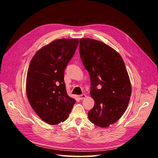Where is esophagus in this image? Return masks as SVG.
Segmentation results:
<instances>
[{"instance_id":"1","label":"esophagus","mask_w":158,"mask_h":158,"mask_svg":"<svg viewBox=\"0 0 158 158\" xmlns=\"http://www.w3.org/2000/svg\"><path fill=\"white\" fill-rule=\"evenodd\" d=\"M79 96V98L80 99V100H83V99H84V98H86V94H81V95H79L78 96Z\"/></svg>"}]
</instances>
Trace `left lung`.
Instances as JSON below:
<instances>
[{"instance_id":"left-lung-1","label":"left lung","mask_w":158,"mask_h":158,"mask_svg":"<svg viewBox=\"0 0 158 158\" xmlns=\"http://www.w3.org/2000/svg\"><path fill=\"white\" fill-rule=\"evenodd\" d=\"M79 54L90 75V93L94 100L89 119L98 127H109L123 115L131 97V82L125 63L114 49L92 39H79Z\"/></svg>"}]
</instances>
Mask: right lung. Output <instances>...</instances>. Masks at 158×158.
<instances>
[{
	"instance_id": "add662e5",
	"label": "right lung",
	"mask_w": 158,
	"mask_h": 158,
	"mask_svg": "<svg viewBox=\"0 0 158 158\" xmlns=\"http://www.w3.org/2000/svg\"><path fill=\"white\" fill-rule=\"evenodd\" d=\"M78 44L77 39L55 40L37 51L30 62L27 98L35 113L50 125L67 119L75 103L67 94L64 72Z\"/></svg>"
}]
</instances>
